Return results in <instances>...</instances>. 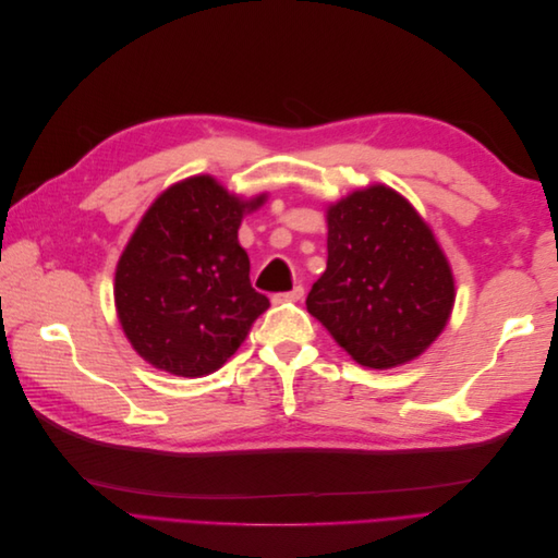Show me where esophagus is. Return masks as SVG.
<instances>
[{"mask_svg": "<svg viewBox=\"0 0 558 558\" xmlns=\"http://www.w3.org/2000/svg\"><path fill=\"white\" fill-rule=\"evenodd\" d=\"M302 295H305V289H302V286L298 283V286H293L291 291L272 295V302H275V305H283V302H298Z\"/></svg>", "mask_w": 558, "mask_h": 558, "instance_id": "esophagus-1", "label": "esophagus"}]
</instances>
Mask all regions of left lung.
<instances>
[{
    "label": "left lung",
    "mask_w": 558,
    "mask_h": 558,
    "mask_svg": "<svg viewBox=\"0 0 558 558\" xmlns=\"http://www.w3.org/2000/svg\"><path fill=\"white\" fill-rule=\"evenodd\" d=\"M328 267L307 310L349 356L388 369L421 356L447 326L453 277L430 228L386 185L328 207Z\"/></svg>",
    "instance_id": "left-lung-1"
}]
</instances>
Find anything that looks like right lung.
<instances>
[{
  "label": "right lung",
  "instance_id": "add662e5",
  "mask_svg": "<svg viewBox=\"0 0 558 558\" xmlns=\"http://www.w3.org/2000/svg\"><path fill=\"white\" fill-rule=\"evenodd\" d=\"M263 202L230 195L202 174L148 207L113 286L118 320L144 361L177 377H205L246 340L269 300L251 286L238 230Z\"/></svg>",
  "mask_w": 558,
  "mask_h": 558
}]
</instances>
